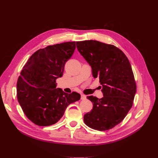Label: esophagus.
Returning <instances> with one entry per match:
<instances>
[{
  "instance_id": "34e87169",
  "label": "esophagus",
  "mask_w": 158,
  "mask_h": 158,
  "mask_svg": "<svg viewBox=\"0 0 158 158\" xmlns=\"http://www.w3.org/2000/svg\"><path fill=\"white\" fill-rule=\"evenodd\" d=\"M86 99V95H85L84 94H81V99L84 100Z\"/></svg>"
}]
</instances>
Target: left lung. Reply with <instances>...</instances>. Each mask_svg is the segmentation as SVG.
<instances>
[{"label": "left lung", "instance_id": "obj_1", "mask_svg": "<svg viewBox=\"0 0 158 158\" xmlns=\"http://www.w3.org/2000/svg\"><path fill=\"white\" fill-rule=\"evenodd\" d=\"M76 47L99 78L103 97L87 98L93 109L84 114L85 125L95 130L107 131L117 125L132 106L136 85L130 62L125 53L113 45L95 40L76 42Z\"/></svg>", "mask_w": 158, "mask_h": 158}]
</instances>
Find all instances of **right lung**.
<instances>
[{
    "mask_svg": "<svg viewBox=\"0 0 158 158\" xmlns=\"http://www.w3.org/2000/svg\"><path fill=\"white\" fill-rule=\"evenodd\" d=\"M76 42L49 45L28 59L17 82V98L26 117L36 125L50 126L58 122L78 93L56 88V80L63 75L64 64L73 55Z\"/></svg>",
    "mask_w": 158,
    "mask_h": 158,
    "instance_id": "obj_1",
    "label": "right lung"
}]
</instances>
